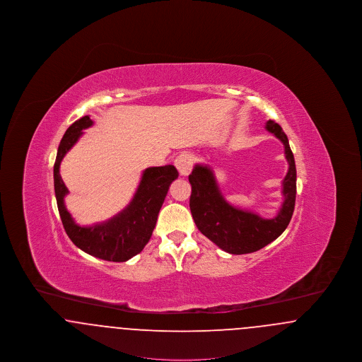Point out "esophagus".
<instances>
[{"label": "esophagus", "mask_w": 362, "mask_h": 362, "mask_svg": "<svg viewBox=\"0 0 362 362\" xmlns=\"http://www.w3.org/2000/svg\"><path fill=\"white\" fill-rule=\"evenodd\" d=\"M192 164H194L192 156L189 155V153H186V152L180 153V155L175 158V167L177 168V171H179L182 176H187L191 173Z\"/></svg>", "instance_id": "obj_1"}]
</instances>
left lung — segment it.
<instances>
[{
    "label": "left lung",
    "instance_id": "1",
    "mask_svg": "<svg viewBox=\"0 0 362 362\" xmlns=\"http://www.w3.org/2000/svg\"><path fill=\"white\" fill-rule=\"evenodd\" d=\"M266 129L284 144L289 164L282 182L284 202L276 217L262 218L257 213L229 205L209 165L197 164L189 175V210L194 223L209 240L233 255L255 252L266 247L286 229L292 218L296 204V164L292 149L278 123L269 121Z\"/></svg>",
    "mask_w": 362,
    "mask_h": 362
}]
</instances>
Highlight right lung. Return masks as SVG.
I'll return each instance as SVG.
<instances>
[{"mask_svg": "<svg viewBox=\"0 0 362 362\" xmlns=\"http://www.w3.org/2000/svg\"><path fill=\"white\" fill-rule=\"evenodd\" d=\"M93 124L86 115L74 122L58 146L54 164V189L58 211L70 240L76 247L95 258L110 262H126L139 254L151 239L165 195L179 173L173 165L146 168L132 202L112 218L92 225L76 224L65 206V195L69 192L61 175L59 165L71 146L81 137L83 130Z\"/></svg>", "mask_w": 362, "mask_h": 362, "instance_id": "1", "label": "right lung"}]
</instances>
